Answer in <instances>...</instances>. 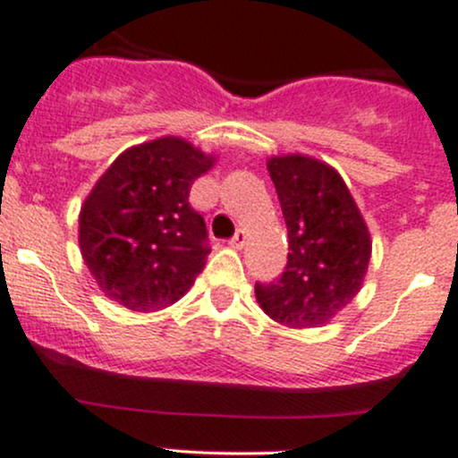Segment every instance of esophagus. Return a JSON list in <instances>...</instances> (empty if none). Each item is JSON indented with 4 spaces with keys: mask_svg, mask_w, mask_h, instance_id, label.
<instances>
[{
    "mask_svg": "<svg viewBox=\"0 0 458 458\" xmlns=\"http://www.w3.org/2000/svg\"><path fill=\"white\" fill-rule=\"evenodd\" d=\"M245 243H248V233H245V230H237V233H234V237L230 239V245H233L234 250H242Z\"/></svg>",
    "mask_w": 458,
    "mask_h": 458,
    "instance_id": "obj_1",
    "label": "esophagus"
}]
</instances>
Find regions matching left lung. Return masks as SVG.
I'll return each mask as SVG.
<instances>
[{
    "label": "left lung",
    "instance_id": "1",
    "mask_svg": "<svg viewBox=\"0 0 458 458\" xmlns=\"http://www.w3.org/2000/svg\"><path fill=\"white\" fill-rule=\"evenodd\" d=\"M287 224L285 272L257 283L259 305L292 329L320 327L360 292L370 259V234L335 168L292 153L267 162Z\"/></svg>",
    "mask_w": 458,
    "mask_h": 458
}]
</instances>
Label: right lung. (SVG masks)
Returning a JSON list of instances; mask_svg holds the SVG:
<instances>
[{
	"mask_svg": "<svg viewBox=\"0 0 458 458\" xmlns=\"http://www.w3.org/2000/svg\"><path fill=\"white\" fill-rule=\"evenodd\" d=\"M213 165V156L166 136L127 148L103 173L81 208L79 245L105 296L147 314L191 290L210 245L189 192Z\"/></svg>",
	"mask_w": 458,
	"mask_h": 458,
	"instance_id": "add662e5",
	"label": "right lung"
}]
</instances>
